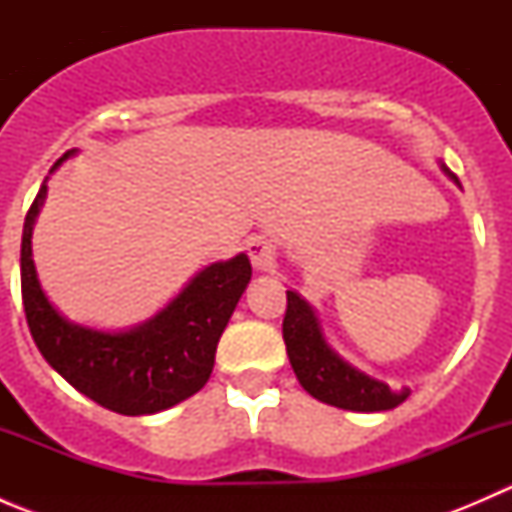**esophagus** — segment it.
Segmentation results:
<instances>
[{
	"label": "esophagus",
	"instance_id": "esophagus-1",
	"mask_svg": "<svg viewBox=\"0 0 512 512\" xmlns=\"http://www.w3.org/2000/svg\"><path fill=\"white\" fill-rule=\"evenodd\" d=\"M247 255H250L252 265H255L257 270L270 272L272 267H275L277 245L272 240H267V237L255 235V237H250V242H247Z\"/></svg>",
	"mask_w": 512,
	"mask_h": 512
}]
</instances>
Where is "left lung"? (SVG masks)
<instances>
[{
	"instance_id": "1",
	"label": "left lung",
	"mask_w": 512,
	"mask_h": 512,
	"mask_svg": "<svg viewBox=\"0 0 512 512\" xmlns=\"http://www.w3.org/2000/svg\"><path fill=\"white\" fill-rule=\"evenodd\" d=\"M448 173V168H443ZM453 180L458 178L453 173ZM282 337L287 344L289 364L297 374L299 384L314 399L324 401L329 406L347 411H389L396 409L409 399L411 391H391L381 381L361 374L354 366H349L327 342H324L322 327L314 314V309L299 297L297 292L287 289V312L282 322Z\"/></svg>"
}]
</instances>
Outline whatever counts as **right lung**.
Masks as SVG:
<instances>
[{"mask_svg":"<svg viewBox=\"0 0 512 512\" xmlns=\"http://www.w3.org/2000/svg\"><path fill=\"white\" fill-rule=\"evenodd\" d=\"M71 153L56 160L54 168ZM44 195L46 185H41L22 232V299L41 356L76 391L123 416L158 414L198 394L213 371L220 334L252 277L247 255L205 267L141 327L121 334L94 332L66 322L41 292L32 227Z\"/></svg>","mask_w":512,"mask_h":512,"instance_id":"add662e5","label":"right lung"}]
</instances>
